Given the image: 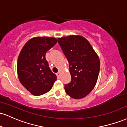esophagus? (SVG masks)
I'll return each instance as SVG.
<instances>
[{"label":"esophagus","instance_id":"1","mask_svg":"<svg viewBox=\"0 0 127 127\" xmlns=\"http://www.w3.org/2000/svg\"><path fill=\"white\" fill-rule=\"evenodd\" d=\"M56 75H57V78L58 79H59L60 77V76H61V73H60V72H58L57 74H56Z\"/></svg>","mask_w":127,"mask_h":127}]
</instances>
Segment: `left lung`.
I'll list each match as a JSON object with an SVG mask.
<instances>
[{"label": "left lung", "mask_w": 127, "mask_h": 127, "mask_svg": "<svg viewBox=\"0 0 127 127\" xmlns=\"http://www.w3.org/2000/svg\"><path fill=\"white\" fill-rule=\"evenodd\" d=\"M58 42L69 64L71 80L65 85L66 94L75 99L86 97L96 84L100 70L98 56L81 35L59 38Z\"/></svg>", "instance_id": "obj_1"}]
</instances>
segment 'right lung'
I'll use <instances>...</instances> for the list:
<instances>
[{
  "mask_svg": "<svg viewBox=\"0 0 127 127\" xmlns=\"http://www.w3.org/2000/svg\"><path fill=\"white\" fill-rule=\"evenodd\" d=\"M57 42L56 38L36 36L26 42L17 62V73L22 86L34 96L48 92L57 80L45 59L47 51Z\"/></svg>",
  "mask_w": 127,
  "mask_h": 127,
  "instance_id": "right-lung-1",
  "label": "right lung"
}]
</instances>
